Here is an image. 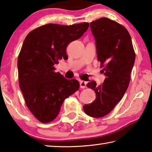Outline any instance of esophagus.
<instances>
[{"mask_svg": "<svg viewBox=\"0 0 152 152\" xmlns=\"http://www.w3.org/2000/svg\"><path fill=\"white\" fill-rule=\"evenodd\" d=\"M86 84H87V82L86 81H83V80L80 81V86L81 88H85L86 87Z\"/></svg>", "mask_w": 152, "mask_h": 152, "instance_id": "esophagus-1", "label": "esophagus"}]
</instances>
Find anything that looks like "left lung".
<instances>
[{
    "label": "left lung",
    "instance_id": "1",
    "mask_svg": "<svg viewBox=\"0 0 152 152\" xmlns=\"http://www.w3.org/2000/svg\"><path fill=\"white\" fill-rule=\"evenodd\" d=\"M91 31L96 41L98 60L105 66L102 73L106 76L102 84L89 82L88 88L95 91L96 100L83 108L93 118L108 114L122 100L130 81L135 62V52L131 37L127 29L116 22L101 18L90 23Z\"/></svg>",
    "mask_w": 152,
    "mask_h": 152
}]
</instances>
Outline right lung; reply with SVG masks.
I'll return each mask as SVG.
<instances>
[{
  "label": "right lung",
  "mask_w": 152,
  "mask_h": 152,
  "mask_svg": "<svg viewBox=\"0 0 152 152\" xmlns=\"http://www.w3.org/2000/svg\"><path fill=\"white\" fill-rule=\"evenodd\" d=\"M88 27V23L47 24L24 39L18 58L19 86L27 107L40 122L54 120L65 99L79 89L78 80L55 72L54 65L68 59V45L80 38Z\"/></svg>",
  "instance_id": "obj_1"
}]
</instances>
